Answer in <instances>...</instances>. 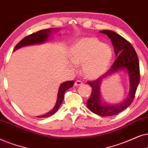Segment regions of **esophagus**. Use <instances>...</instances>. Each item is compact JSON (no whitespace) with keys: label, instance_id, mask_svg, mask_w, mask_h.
<instances>
[{"label":"esophagus","instance_id":"34e87169","mask_svg":"<svg viewBox=\"0 0 148 148\" xmlns=\"http://www.w3.org/2000/svg\"><path fill=\"white\" fill-rule=\"evenodd\" d=\"M81 84H82V82L80 81V80H76V81L74 82V86H80V85H81Z\"/></svg>","mask_w":148,"mask_h":148}]
</instances>
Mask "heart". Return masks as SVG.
I'll list each match as a JSON object with an SVG mask.
<instances>
[{
    "instance_id": "heart-1",
    "label": "heart",
    "mask_w": 148,
    "mask_h": 148,
    "mask_svg": "<svg viewBox=\"0 0 148 148\" xmlns=\"http://www.w3.org/2000/svg\"><path fill=\"white\" fill-rule=\"evenodd\" d=\"M112 56L111 47L95 37L80 39L73 45L70 51L71 61L75 64H82L84 76L90 79L98 78L105 73ZM71 68L74 67L71 66Z\"/></svg>"
}]
</instances>
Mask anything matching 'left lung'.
Wrapping results in <instances>:
<instances>
[{"label": "left lung", "mask_w": 148, "mask_h": 148, "mask_svg": "<svg viewBox=\"0 0 148 148\" xmlns=\"http://www.w3.org/2000/svg\"><path fill=\"white\" fill-rule=\"evenodd\" d=\"M99 32L106 34L111 39L117 58L105 74L99 76L93 81L87 82L92 88V92L89 99L86 101V105L88 109L94 114L101 116H111L125 110L135 99L136 90L140 80L139 63L137 53L129 41L113 31L101 30ZM124 68L127 70L130 78L131 89L129 97L125 102L119 105H103L100 100L99 86L101 80L112 73Z\"/></svg>", "instance_id": "obj_1"}]
</instances>
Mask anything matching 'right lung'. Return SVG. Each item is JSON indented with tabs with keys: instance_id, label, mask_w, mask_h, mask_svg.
<instances>
[{
	"instance_id": "obj_1",
	"label": "right lung",
	"mask_w": 148,
	"mask_h": 148,
	"mask_svg": "<svg viewBox=\"0 0 148 148\" xmlns=\"http://www.w3.org/2000/svg\"><path fill=\"white\" fill-rule=\"evenodd\" d=\"M51 29H42V30H40L36 32L35 33H32V34L28 35V36H25L23 38L22 40L19 41L17 43L16 46H15L14 51L16 49L21 48L23 46H26V45H33V44H37V43H42L44 42L45 41L47 40L48 36H49L51 33ZM74 81L72 80V81H67L65 82L64 83L61 84L60 88H59V92L58 95V99H57V103L53 109L51 111H50L46 114H44L42 116H38V118H47L52 116L56 112H58V110L61 106V104L63 102L64 98V94L65 92L69 88L72 87L74 85Z\"/></svg>"
}]
</instances>
